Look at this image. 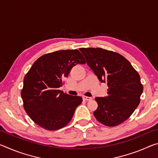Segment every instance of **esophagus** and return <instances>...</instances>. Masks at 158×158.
<instances>
[{
    "mask_svg": "<svg viewBox=\"0 0 158 158\" xmlns=\"http://www.w3.org/2000/svg\"><path fill=\"white\" fill-rule=\"evenodd\" d=\"M83 100L85 101H90L92 100V98L90 97H86V96H83Z\"/></svg>",
    "mask_w": 158,
    "mask_h": 158,
    "instance_id": "1",
    "label": "esophagus"
}]
</instances>
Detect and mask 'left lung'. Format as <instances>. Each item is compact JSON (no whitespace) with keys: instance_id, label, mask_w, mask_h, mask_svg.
<instances>
[{"instance_id":"8db88e82","label":"left lung","mask_w":158,"mask_h":158,"mask_svg":"<svg viewBox=\"0 0 158 158\" xmlns=\"http://www.w3.org/2000/svg\"><path fill=\"white\" fill-rule=\"evenodd\" d=\"M102 83H107L108 95L95 98V118L109 127L118 125L132 114L143 92L139 74L119 53L101 48L79 49Z\"/></svg>"}]
</instances>
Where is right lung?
Instances as JSON below:
<instances>
[{
  "label": "right lung",
  "instance_id": "obj_1",
  "mask_svg": "<svg viewBox=\"0 0 158 158\" xmlns=\"http://www.w3.org/2000/svg\"><path fill=\"white\" fill-rule=\"evenodd\" d=\"M84 63L77 49L47 53L33 63L21 92L23 108L32 121L47 130H59L71 121L82 98L66 94L58 88L74 66Z\"/></svg>",
  "mask_w": 158,
  "mask_h": 158
}]
</instances>
